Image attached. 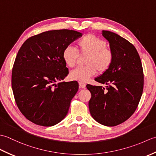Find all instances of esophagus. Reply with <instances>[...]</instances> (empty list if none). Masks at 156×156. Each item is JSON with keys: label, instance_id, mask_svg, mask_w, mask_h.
Segmentation results:
<instances>
[{"label": "esophagus", "instance_id": "obj_1", "mask_svg": "<svg viewBox=\"0 0 156 156\" xmlns=\"http://www.w3.org/2000/svg\"><path fill=\"white\" fill-rule=\"evenodd\" d=\"M79 86H80V88H86V84L84 83V82H79Z\"/></svg>", "mask_w": 156, "mask_h": 156}]
</instances>
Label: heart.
<instances>
[{"label": "heart", "instance_id": "1", "mask_svg": "<svg viewBox=\"0 0 156 156\" xmlns=\"http://www.w3.org/2000/svg\"><path fill=\"white\" fill-rule=\"evenodd\" d=\"M76 46L80 54H87L84 67H78L69 73V78L72 80L87 82L89 78L97 74H104L110 68L113 61V53L107 48V43L103 39L92 34H87L79 40ZM78 58L76 49L68 46L62 53L63 60L69 68L75 66Z\"/></svg>", "mask_w": 156, "mask_h": 156}]
</instances>
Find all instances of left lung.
<instances>
[{
	"label": "left lung",
	"instance_id": "8db88e82",
	"mask_svg": "<svg viewBox=\"0 0 156 156\" xmlns=\"http://www.w3.org/2000/svg\"><path fill=\"white\" fill-rule=\"evenodd\" d=\"M102 34L109 42L113 61L107 72L94 79L107 85L106 89L87 85L92 96L88 107L95 121L112 127L127 120L136 110L143 93L144 72L133 44L111 31H102Z\"/></svg>",
	"mask_w": 156,
	"mask_h": 156
}]
</instances>
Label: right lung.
Instances as JSON below:
<instances>
[{"instance_id": "obj_1", "label": "right lung", "mask_w": 156, "mask_h": 156, "mask_svg": "<svg viewBox=\"0 0 156 156\" xmlns=\"http://www.w3.org/2000/svg\"><path fill=\"white\" fill-rule=\"evenodd\" d=\"M82 35L69 29L43 32L27 39L19 50L12 71V89L20 111L34 123L50 127L68 114L78 83L55 82L68 74L63 51Z\"/></svg>"}]
</instances>
